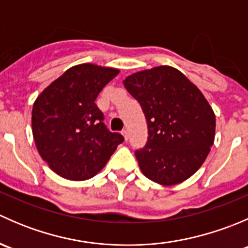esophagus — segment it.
<instances>
[{
    "mask_svg": "<svg viewBox=\"0 0 248 248\" xmlns=\"http://www.w3.org/2000/svg\"><path fill=\"white\" fill-rule=\"evenodd\" d=\"M122 136L124 137V140H128V131H127V129H124V131H122Z\"/></svg>",
    "mask_w": 248,
    "mask_h": 248,
    "instance_id": "esophagus-1",
    "label": "esophagus"
}]
</instances>
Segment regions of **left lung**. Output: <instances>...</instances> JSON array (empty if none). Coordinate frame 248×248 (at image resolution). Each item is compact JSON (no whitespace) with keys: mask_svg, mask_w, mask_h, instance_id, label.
Listing matches in <instances>:
<instances>
[{"mask_svg":"<svg viewBox=\"0 0 248 248\" xmlns=\"http://www.w3.org/2000/svg\"><path fill=\"white\" fill-rule=\"evenodd\" d=\"M139 102L149 137L136 157L142 174L163 186L194 174L214 145L216 117L201 90L169 66L138 72L124 80Z\"/></svg>","mask_w":248,"mask_h":248,"instance_id":"8db88e82","label":"left lung"}]
</instances>
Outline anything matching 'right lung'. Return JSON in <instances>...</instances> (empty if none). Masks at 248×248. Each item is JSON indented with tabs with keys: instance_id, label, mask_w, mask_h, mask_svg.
I'll list each match as a JSON object with an SVG mask.
<instances>
[{
	"instance_id": "add662e5",
	"label": "right lung",
	"mask_w": 248,
	"mask_h": 248,
	"mask_svg": "<svg viewBox=\"0 0 248 248\" xmlns=\"http://www.w3.org/2000/svg\"><path fill=\"white\" fill-rule=\"evenodd\" d=\"M119 69L78 64L67 69L37 97L32 133L37 150L60 176L82 181L101 171L124 137L110 132L94 103Z\"/></svg>"
}]
</instances>
